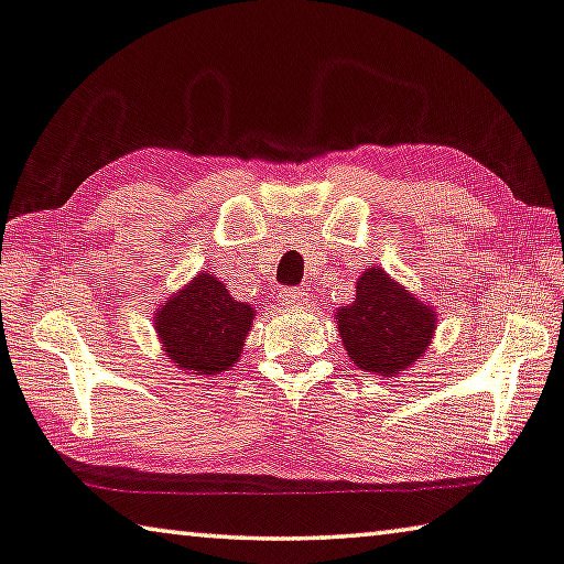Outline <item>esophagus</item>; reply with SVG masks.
<instances>
[{
    "instance_id": "34e87169",
    "label": "esophagus",
    "mask_w": 564,
    "mask_h": 564,
    "mask_svg": "<svg viewBox=\"0 0 564 564\" xmlns=\"http://www.w3.org/2000/svg\"><path fill=\"white\" fill-rule=\"evenodd\" d=\"M304 300H307V292L300 290V288H292V290L282 292V302H288V304H302Z\"/></svg>"
}]
</instances>
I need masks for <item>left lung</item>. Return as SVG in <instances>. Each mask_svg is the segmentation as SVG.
Masks as SVG:
<instances>
[{"mask_svg":"<svg viewBox=\"0 0 564 564\" xmlns=\"http://www.w3.org/2000/svg\"><path fill=\"white\" fill-rule=\"evenodd\" d=\"M339 337L352 362L365 372L400 375L427 349L435 315L427 304L400 288L380 267L357 282V297L337 312Z\"/></svg>","mask_w":564,"mask_h":564,"instance_id":"1","label":"left lung"}]
</instances>
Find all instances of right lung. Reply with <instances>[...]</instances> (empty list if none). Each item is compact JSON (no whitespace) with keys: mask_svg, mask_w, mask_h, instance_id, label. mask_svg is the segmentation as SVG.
I'll return each instance as SVG.
<instances>
[{"mask_svg":"<svg viewBox=\"0 0 564 564\" xmlns=\"http://www.w3.org/2000/svg\"><path fill=\"white\" fill-rule=\"evenodd\" d=\"M254 310L237 302L217 276L197 274L154 317L164 355L195 375H217L232 367L249 335Z\"/></svg>","mask_w":564,"mask_h":564,"instance_id":"add662e5","label":"right lung"}]
</instances>
